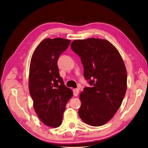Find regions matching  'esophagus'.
Returning <instances> with one entry per match:
<instances>
[{"label": "esophagus", "instance_id": "34e87169", "mask_svg": "<svg viewBox=\"0 0 148 148\" xmlns=\"http://www.w3.org/2000/svg\"><path fill=\"white\" fill-rule=\"evenodd\" d=\"M73 94L74 96H77L79 94V89H77V88H74V89H73Z\"/></svg>", "mask_w": 148, "mask_h": 148}]
</instances>
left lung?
Returning a JSON list of instances; mask_svg holds the SVG:
<instances>
[{
    "label": "left lung",
    "instance_id": "obj_1",
    "mask_svg": "<svg viewBox=\"0 0 148 148\" xmlns=\"http://www.w3.org/2000/svg\"><path fill=\"white\" fill-rule=\"evenodd\" d=\"M71 46L81 58L83 75L90 85L80 93L79 116L90 125H103L113 117L125 96V64L118 50L107 40H74Z\"/></svg>",
    "mask_w": 148,
    "mask_h": 148
}]
</instances>
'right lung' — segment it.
<instances>
[{
    "mask_svg": "<svg viewBox=\"0 0 148 148\" xmlns=\"http://www.w3.org/2000/svg\"><path fill=\"white\" fill-rule=\"evenodd\" d=\"M71 40L60 37L42 41L33 53L29 65V91L35 111L49 127L61 124L67 102L73 95L64 85L58 60L69 47Z\"/></svg>",
    "mask_w": 148,
    "mask_h": 148,
    "instance_id": "1",
    "label": "right lung"
}]
</instances>
